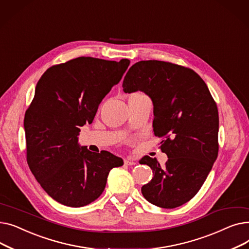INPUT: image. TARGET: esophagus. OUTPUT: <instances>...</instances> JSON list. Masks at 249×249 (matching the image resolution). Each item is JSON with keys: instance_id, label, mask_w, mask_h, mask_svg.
<instances>
[{"instance_id": "1", "label": "esophagus", "mask_w": 249, "mask_h": 249, "mask_svg": "<svg viewBox=\"0 0 249 249\" xmlns=\"http://www.w3.org/2000/svg\"><path fill=\"white\" fill-rule=\"evenodd\" d=\"M124 163L127 164V165H134L136 162H135V160H132V159H125V160H124Z\"/></svg>"}]
</instances>
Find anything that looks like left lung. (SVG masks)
<instances>
[{"instance_id":"left-lung-1","label":"left lung","mask_w":249,"mask_h":249,"mask_svg":"<svg viewBox=\"0 0 249 249\" xmlns=\"http://www.w3.org/2000/svg\"><path fill=\"white\" fill-rule=\"evenodd\" d=\"M125 93L141 90L153 103L154 135L163 137L160 149L165 165L146 155L153 178L141 188L149 203L173 209L199 192L218 155L217 105L202 77L193 70L172 62L141 60L129 69Z\"/></svg>"}]
</instances>
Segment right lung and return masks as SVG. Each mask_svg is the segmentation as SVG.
Returning a JSON list of instances; mask_svg holds the SVG:
<instances>
[{
	"label": "right lung",
	"instance_id": "right-lung-1",
	"mask_svg": "<svg viewBox=\"0 0 249 249\" xmlns=\"http://www.w3.org/2000/svg\"><path fill=\"white\" fill-rule=\"evenodd\" d=\"M130 64L77 57L49 68L38 81L25 113L27 162L42 189L56 202L83 207L97 200L113 167L123 160L109 151L78 145L81 127L93 122L98 107Z\"/></svg>",
	"mask_w": 249,
	"mask_h": 249
}]
</instances>
